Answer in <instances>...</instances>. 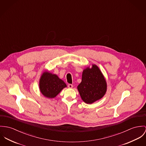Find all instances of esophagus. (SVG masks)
I'll list each match as a JSON object with an SVG mask.
<instances>
[{
  "mask_svg": "<svg viewBox=\"0 0 146 146\" xmlns=\"http://www.w3.org/2000/svg\"><path fill=\"white\" fill-rule=\"evenodd\" d=\"M68 88H70V89H71V88H72V87H73V85H72V84H69L68 85Z\"/></svg>",
  "mask_w": 146,
  "mask_h": 146,
  "instance_id": "obj_1",
  "label": "esophagus"
}]
</instances>
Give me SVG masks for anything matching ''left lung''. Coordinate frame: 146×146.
I'll use <instances>...</instances> for the list:
<instances>
[{
	"label": "left lung",
	"mask_w": 146,
	"mask_h": 146,
	"mask_svg": "<svg viewBox=\"0 0 146 146\" xmlns=\"http://www.w3.org/2000/svg\"><path fill=\"white\" fill-rule=\"evenodd\" d=\"M106 80L99 68L92 65V68L84 69L82 81L78 86L82 100L86 104H92L100 99L106 92Z\"/></svg>",
	"instance_id": "1"
}]
</instances>
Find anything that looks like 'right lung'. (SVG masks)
Segmentation results:
<instances>
[{"label": "right lung", "instance_id": "right-lung-1", "mask_svg": "<svg viewBox=\"0 0 146 146\" xmlns=\"http://www.w3.org/2000/svg\"><path fill=\"white\" fill-rule=\"evenodd\" d=\"M39 86L41 93L47 98H54L67 86L57 75L48 71L44 72L41 75Z\"/></svg>", "mask_w": 146, "mask_h": 146}]
</instances>
